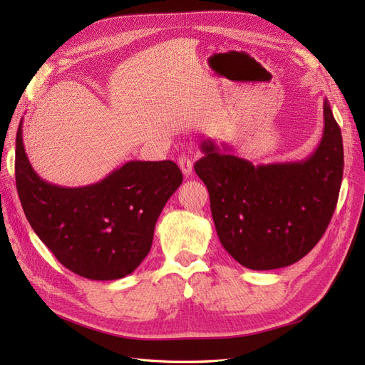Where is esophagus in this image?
Here are the masks:
<instances>
[{"label": "esophagus", "mask_w": 365, "mask_h": 365, "mask_svg": "<svg viewBox=\"0 0 365 365\" xmlns=\"http://www.w3.org/2000/svg\"><path fill=\"white\" fill-rule=\"evenodd\" d=\"M178 165H180L182 173H184L185 176L192 175V172H193V161H192L189 157H187V155H181V157L178 158Z\"/></svg>", "instance_id": "34e87169"}]
</instances>
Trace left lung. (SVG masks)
<instances>
[{
  "label": "left lung",
  "mask_w": 365,
  "mask_h": 365,
  "mask_svg": "<svg viewBox=\"0 0 365 365\" xmlns=\"http://www.w3.org/2000/svg\"><path fill=\"white\" fill-rule=\"evenodd\" d=\"M318 148L302 161L254 165L204 140L195 172L210 195L220 244L242 267L267 271L303 259L335 212L344 168L341 129L324 101Z\"/></svg>",
  "instance_id": "left-lung-1"
}]
</instances>
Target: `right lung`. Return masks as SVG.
I'll return each instance as SVG.
<instances>
[{
	"label": "right lung",
	"mask_w": 365,
	"mask_h": 365,
	"mask_svg": "<svg viewBox=\"0 0 365 365\" xmlns=\"http://www.w3.org/2000/svg\"><path fill=\"white\" fill-rule=\"evenodd\" d=\"M15 180L29 224L65 268L90 280H117L148 256L157 219L182 182L173 161H128L85 187H61L33 170L16 132Z\"/></svg>",
	"instance_id": "1"
}]
</instances>
